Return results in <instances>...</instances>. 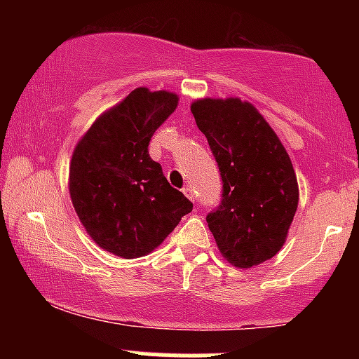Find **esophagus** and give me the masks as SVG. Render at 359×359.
I'll return each instance as SVG.
<instances>
[{"label": "esophagus", "instance_id": "34e87169", "mask_svg": "<svg viewBox=\"0 0 359 359\" xmlns=\"http://www.w3.org/2000/svg\"><path fill=\"white\" fill-rule=\"evenodd\" d=\"M182 191H184L185 196L189 197V199H191V201H196V194H194V191H192L191 185H185V187L182 189Z\"/></svg>", "mask_w": 359, "mask_h": 359}]
</instances>
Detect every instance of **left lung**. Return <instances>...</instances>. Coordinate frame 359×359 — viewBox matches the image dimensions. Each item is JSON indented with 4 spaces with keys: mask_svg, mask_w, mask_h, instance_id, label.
Segmentation results:
<instances>
[{
    "mask_svg": "<svg viewBox=\"0 0 359 359\" xmlns=\"http://www.w3.org/2000/svg\"><path fill=\"white\" fill-rule=\"evenodd\" d=\"M191 111L219 168L221 203L205 221L221 255L240 269L273 258L299 204L290 156L250 102L201 100Z\"/></svg>",
    "mask_w": 359,
    "mask_h": 359,
    "instance_id": "1",
    "label": "left lung"
}]
</instances>
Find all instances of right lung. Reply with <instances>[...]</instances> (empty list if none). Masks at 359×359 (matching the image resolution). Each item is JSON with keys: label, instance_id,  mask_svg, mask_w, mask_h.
I'll return each mask as SVG.
<instances>
[{"label": "right lung", "instance_id": "obj_1", "mask_svg": "<svg viewBox=\"0 0 359 359\" xmlns=\"http://www.w3.org/2000/svg\"><path fill=\"white\" fill-rule=\"evenodd\" d=\"M179 97L138 88L94 121L74 150L69 191L77 216L101 248L121 258L154 251L192 203L151 160L154 133Z\"/></svg>", "mask_w": 359, "mask_h": 359}]
</instances>
